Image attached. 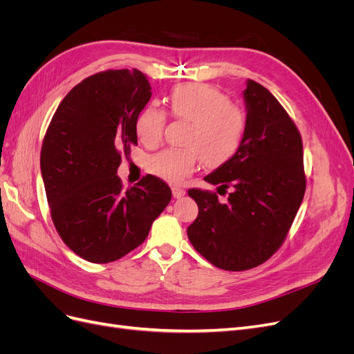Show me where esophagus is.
Segmentation results:
<instances>
[{
  "mask_svg": "<svg viewBox=\"0 0 354 354\" xmlns=\"http://www.w3.org/2000/svg\"><path fill=\"white\" fill-rule=\"evenodd\" d=\"M171 190H173V196L177 198V199H178V198H183V196L186 195V190L181 189V187H177V186H174Z\"/></svg>",
  "mask_w": 354,
  "mask_h": 354,
  "instance_id": "1",
  "label": "esophagus"
}]
</instances>
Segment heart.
I'll list each match as a JSON object with an SVG mask.
<instances>
[{"label":"heart","mask_w":354,"mask_h":354,"mask_svg":"<svg viewBox=\"0 0 354 354\" xmlns=\"http://www.w3.org/2000/svg\"><path fill=\"white\" fill-rule=\"evenodd\" d=\"M169 113L189 122L183 149H165L149 159V171L171 185H178L198 168L199 160L209 168L226 165L236 156L248 130V116L226 94L207 84H178L168 94ZM167 112L147 104L138 112L136 134L147 147L164 136Z\"/></svg>","instance_id":"heart-1"}]
</instances>
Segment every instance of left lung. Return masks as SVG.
I'll list each match as a JSON object with an SVG mask.
<instances>
[{
  "mask_svg": "<svg viewBox=\"0 0 354 354\" xmlns=\"http://www.w3.org/2000/svg\"><path fill=\"white\" fill-rule=\"evenodd\" d=\"M248 109L245 140L230 162L205 177L216 192L189 189L198 217L187 227L194 248L218 269L250 270L281 248L306 194L303 140L292 118L255 81L243 91Z\"/></svg>",
  "mask_w": 354,
  "mask_h": 354,
  "instance_id": "left-lung-1",
  "label": "left lung"
}]
</instances>
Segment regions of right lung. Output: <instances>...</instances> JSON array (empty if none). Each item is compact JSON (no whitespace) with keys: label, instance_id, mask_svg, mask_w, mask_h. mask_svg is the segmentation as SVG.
Listing matches in <instances>:
<instances>
[{"label":"right lung","instance_id":"obj_1","mask_svg":"<svg viewBox=\"0 0 354 354\" xmlns=\"http://www.w3.org/2000/svg\"><path fill=\"white\" fill-rule=\"evenodd\" d=\"M152 87L133 69L85 78L53 115L41 147V174L62 241L91 263H112L147 238L171 201L152 174L124 189L116 169L137 145L134 122Z\"/></svg>","mask_w":354,"mask_h":354}]
</instances>
